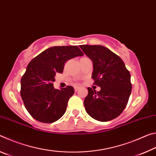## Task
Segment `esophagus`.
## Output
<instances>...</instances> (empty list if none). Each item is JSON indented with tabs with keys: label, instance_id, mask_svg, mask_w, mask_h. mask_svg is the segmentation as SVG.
<instances>
[{
	"label": "esophagus",
	"instance_id": "obj_1",
	"mask_svg": "<svg viewBox=\"0 0 156 156\" xmlns=\"http://www.w3.org/2000/svg\"><path fill=\"white\" fill-rule=\"evenodd\" d=\"M74 90L76 92H77L78 90H79V87H74Z\"/></svg>",
	"mask_w": 156,
	"mask_h": 156
}]
</instances>
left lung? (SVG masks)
<instances>
[{"label":"left lung","mask_w":156,"mask_h":156,"mask_svg":"<svg viewBox=\"0 0 156 156\" xmlns=\"http://www.w3.org/2000/svg\"><path fill=\"white\" fill-rule=\"evenodd\" d=\"M80 47L93 62L91 78L100 91L88 87L84 98L86 112L94 119L107 122L125 109L130 96L131 75L122 60L107 47L83 44Z\"/></svg>","instance_id":"left-lung-1"}]
</instances>
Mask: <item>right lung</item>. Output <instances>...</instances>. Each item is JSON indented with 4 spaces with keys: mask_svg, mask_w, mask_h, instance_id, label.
<instances>
[{
    "mask_svg": "<svg viewBox=\"0 0 156 156\" xmlns=\"http://www.w3.org/2000/svg\"><path fill=\"white\" fill-rule=\"evenodd\" d=\"M77 46H56L41 53L29 63L20 81V96L27 112L39 122L51 123L64 115L74 94L72 86L56 89L53 83L67 60L83 56Z\"/></svg>",
    "mask_w": 156,
    "mask_h": 156,
    "instance_id": "1",
    "label": "right lung"
}]
</instances>
